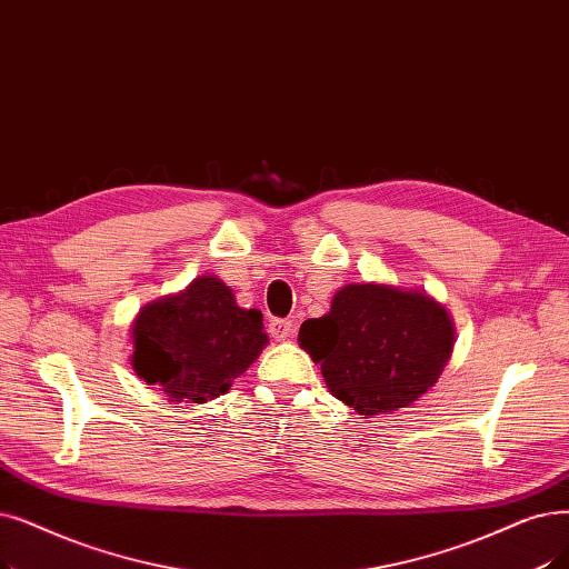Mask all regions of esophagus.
<instances>
[{
    "mask_svg": "<svg viewBox=\"0 0 569 569\" xmlns=\"http://www.w3.org/2000/svg\"><path fill=\"white\" fill-rule=\"evenodd\" d=\"M269 332L277 341H286L292 337V320L288 318H271L269 320Z\"/></svg>",
    "mask_w": 569,
    "mask_h": 569,
    "instance_id": "34e87169",
    "label": "esophagus"
}]
</instances>
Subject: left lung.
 <instances>
[{
  "instance_id": "left-lung-1",
  "label": "left lung",
  "mask_w": 569,
  "mask_h": 569,
  "mask_svg": "<svg viewBox=\"0 0 569 569\" xmlns=\"http://www.w3.org/2000/svg\"><path fill=\"white\" fill-rule=\"evenodd\" d=\"M298 339L335 398L375 418L437 383L453 351V320L421 290L349 283L326 316L305 320Z\"/></svg>"
}]
</instances>
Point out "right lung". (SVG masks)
Here are the masks:
<instances>
[{
    "label": "right lung",
    "instance_id": "obj_1",
    "mask_svg": "<svg viewBox=\"0 0 569 569\" xmlns=\"http://www.w3.org/2000/svg\"><path fill=\"white\" fill-rule=\"evenodd\" d=\"M262 313L216 277L146 305L132 323V367L169 402L204 405L230 390L267 346Z\"/></svg>",
    "mask_w": 569,
    "mask_h": 569
}]
</instances>
